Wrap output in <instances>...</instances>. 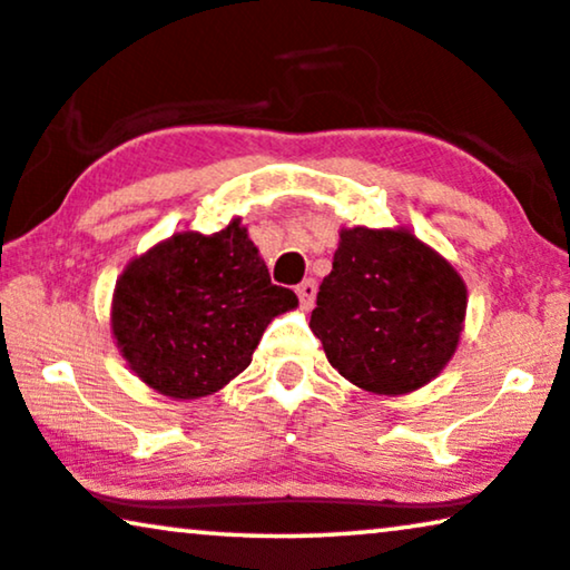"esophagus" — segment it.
Segmentation results:
<instances>
[{
  "label": "esophagus",
  "mask_w": 570,
  "mask_h": 570,
  "mask_svg": "<svg viewBox=\"0 0 570 570\" xmlns=\"http://www.w3.org/2000/svg\"><path fill=\"white\" fill-rule=\"evenodd\" d=\"M315 294H317V282L315 278H304V282L296 286V296H299L302 307H312L315 304Z\"/></svg>",
  "instance_id": "34e87169"
}]
</instances>
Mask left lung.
Instances as JSON below:
<instances>
[{
    "label": "left lung",
    "instance_id": "left-lung-1",
    "mask_svg": "<svg viewBox=\"0 0 570 570\" xmlns=\"http://www.w3.org/2000/svg\"><path fill=\"white\" fill-rule=\"evenodd\" d=\"M464 309L462 278L411 232L354 227L341 232L309 327L346 380L405 395L452 358Z\"/></svg>",
    "mask_w": 570,
    "mask_h": 570
}]
</instances>
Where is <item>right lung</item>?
Returning <instances> with one entry per match:
<instances>
[{
  "instance_id": "obj_1",
  "label": "right lung",
  "mask_w": 570,
  "mask_h": 570,
  "mask_svg": "<svg viewBox=\"0 0 570 570\" xmlns=\"http://www.w3.org/2000/svg\"><path fill=\"white\" fill-rule=\"evenodd\" d=\"M296 307L239 219L214 235L183 232L128 263L116 284L114 335L141 382L167 397L222 390L250 366L271 320Z\"/></svg>"
}]
</instances>
